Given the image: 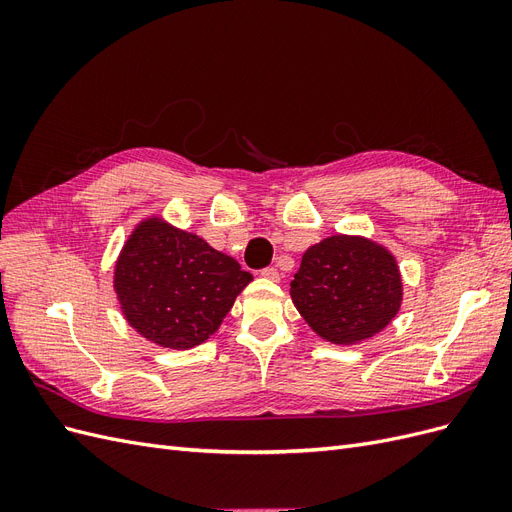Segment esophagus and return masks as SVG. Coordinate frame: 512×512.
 Segmentation results:
<instances>
[{
    "label": "esophagus",
    "mask_w": 512,
    "mask_h": 512,
    "mask_svg": "<svg viewBox=\"0 0 512 512\" xmlns=\"http://www.w3.org/2000/svg\"><path fill=\"white\" fill-rule=\"evenodd\" d=\"M260 275L267 277V280H271V282H277V280H280V277H282V273L277 271V267H265V269L260 271Z\"/></svg>",
    "instance_id": "obj_1"
}]
</instances>
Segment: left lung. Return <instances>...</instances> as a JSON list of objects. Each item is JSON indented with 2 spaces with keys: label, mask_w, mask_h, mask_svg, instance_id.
I'll return each instance as SVG.
<instances>
[{
  "label": "left lung",
  "mask_w": 512,
  "mask_h": 512,
  "mask_svg": "<svg viewBox=\"0 0 512 512\" xmlns=\"http://www.w3.org/2000/svg\"><path fill=\"white\" fill-rule=\"evenodd\" d=\"M290 294L322 339L350 346L376 335L395 318L401 277L393 254L384 247L335 235L303 254Z\"/></svg>",
  "instance_id": "1"
}]
</instances>
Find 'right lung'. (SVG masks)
<instances>
[{
    "label": "right lung",
    "instance_id": "1",
    "mask_svg": "<svg viewBox=\"0 0 512 512\" xmlns=\"http://www.w3.org/2000/svg\"><path fill=\"white\" fill-rule=\"evenodd\" d=\"M250 271L190 232L158 220L134 230L119 256L115 290L128 322L166 348H194L218 331Z\"/></svg>",
    "mask_w": 512,
    "mask_h": 512
}]
</instances>
